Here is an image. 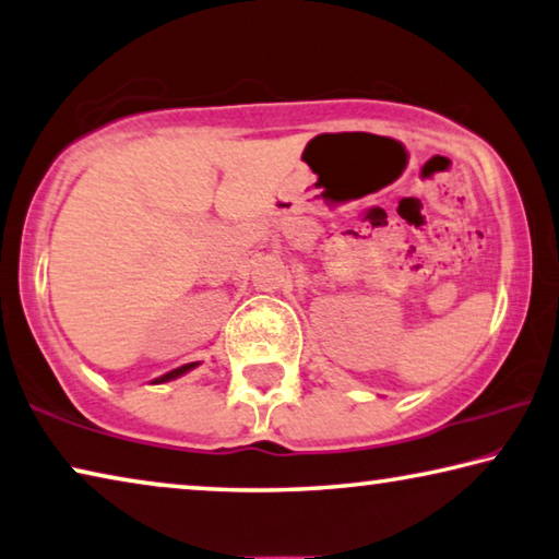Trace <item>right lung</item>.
<instances>
[{
  "label": "right lung",
  "mask_w": 559,
  "mask_h": 559,
  "mask_svg": "<svg viewBox=\"0 0 559 559\" xmlns=\"http://www.w3.org/2000/svg\"><path fill=\"white\" fill-rule=\"evenodd\" d=\"M192 367H197V362H192V365H185V367H177V369H171V372H167V374H162L159 380H154V382H167V380H175V377H179V374H185V372H190Z\"/></svg>",
  "instance_id": "1"
}]
</instances>
